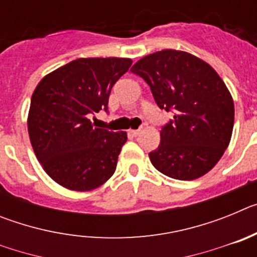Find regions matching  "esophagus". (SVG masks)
<instances>
[{
	"instance_id": "esophagus-1",
	"label": "esophagus",
	"mask_w": 257,
	"mask_h": 257,
	"mask_svg": "<svg viewBox=\"0 0 257 257\" xmlns=\"http://www.w3.org/2000/svg\"><path fill=\"white\" fill-rule=\"evenodd\" d=\"M130 134L133 136H138L140 134V130H130Z\"/></svg>"
}]
</instances>
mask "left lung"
<instances>
[{
    "label": "left lung",
    "instance_id": "8db88e82",
    "mask_svg": "<svg viewBox=\"0 0 257 257\" xmlns=\"http://www.w3.org/2000/svg\"><path fill=\"white\" fill-rule=\"evenodd\" d=\"M161 109L174 121L161 130V143L149 153L152 165L178 180H194L213 169L230 143L234 103L210 64L189 52L162 50L136 61Z\"/></svg>",
    "mask_w": 257,
    "mask_h": 257
}]
</instances>
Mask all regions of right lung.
Wrapping results in <instances>:
<instances>
[{"mask_svg": "<svg viewBox=\"0 0 257 257\" xmlns=\"http://www.w3.org/2000/svg\"><path fill=\"white\" fill-rule=\"evenodd\" d=\"M131 64L127 58L76 59L35 88L29 139L46 174L61 187L88 192L114 174L127 134L94 127L88 114L108 110L110 90Z\"/></svg>", "mask_w": 257, "mask_h": 257, "instance_id": "obj_1", "label": "right lung"}]
</instances>
